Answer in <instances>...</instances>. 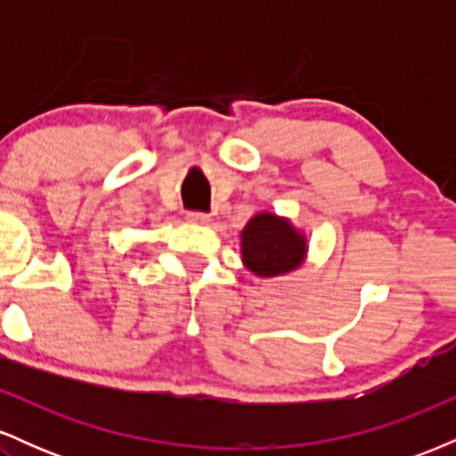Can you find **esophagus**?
Masks as SVG:
<instances>
[{"mask_svg": "<svg viewBox=\"0 0 456 456\" xmlns=\"http://www.w3.org/2000/svg\"><path fill=\"white\" fill-rule=\"evenodd\" d=\"M186 221L195 223V224H208V223H210V216H208V214H203V212H188Z\"/></svg>", "mask_w": 456, "mask_h": 456, "instance_id": "1", "label": "esophagus"}]
</instances>
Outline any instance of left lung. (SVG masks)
I'll return each mask as SVG.
<instances>
[{
    "label": "left lung",
    "mask_w": 456,
    "mask_h": 456,
    "mask_svg": "<svg viewBox=\"0 0 456 456\" xmlns=\"http://www.w3.org/2000/svg\"><path fill=\"white\" fill-rule=\"evenodd\" d=\"M242 261L261 279L300 268L306 257V238L287 218L259 212L242 229Z\"/></svg>",
    "instance_id": "obj_1"
}]
</instances>
